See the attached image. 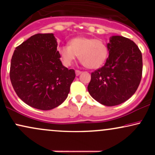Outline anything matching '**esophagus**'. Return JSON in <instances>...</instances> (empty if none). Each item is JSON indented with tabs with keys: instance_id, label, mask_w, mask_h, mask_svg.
<instances>
[{
	"instance_id": "esophagus-1",
	"label": "esophagus",
	"mask_w": 155,
	"mask_h": 155,
	"mask_svg": "<svg viewBox=\"0 0 155 155\" xmlns=\"http://www.w3.org/2000/svg\"><path fill=\"white\" fill-rule=\"evenodd\" d=\"M81 74V71H79V70H76V76H79Z\"/></svg>"
}]
</instances>
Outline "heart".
<instances>
[{"label":"heart","mask_w":155,"mask_h":155,"mask_svg":"<svg viewBox=\"0 0 155 155\" xmlns=\"http://www.w3.org/2000/svg\"><path fill=\"white\" fill-rule=\"evenodd\" d=\"M58 51L65 65H71L79 56L81 63L90 69L102 66L108 54L107 45L103 41L84 36L72 38L69 46L60 47Z\"/></svg>","instance_id":"1"}]
</instances>
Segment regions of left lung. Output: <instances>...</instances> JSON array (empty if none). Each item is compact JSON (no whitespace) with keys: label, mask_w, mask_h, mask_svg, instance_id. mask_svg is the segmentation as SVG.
Wrapping results in <instances>:
<instances>
[{"label":"left lung","mask_w":155,"mask_h":155,"mask_svg":"<svg viewBox=\"0 0 155 155\" xmlns=\"http://www.w3.org/2000/svg\"><path fill=\"white\" fill-rule=\"evenodd\" d=\"M105 65L91 74L90 95L107 106L121 104L136 92L143 70L141 51L133 41L120 35L110 38Z\"/></svg>","instance_id":"obj_1"}]
</instances>
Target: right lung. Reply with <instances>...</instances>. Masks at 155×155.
Masks as SVG:
<instances>
[{"label": "right lung", "instance_id": "add662e5", "mask_svg": "<svg viewBox=\"0 0 155 155\" xmlns=\"http://www.w3.org/2000/svg\"><path fill=\"white\" fill-rule=\"evenodd\" d=\"M53 33H38L16 47L10 80L19 98L31 107L51 110L63 104L76 76L60 61Z\"/></svg>", "mask_w": 155, "mask_h": 155}]
</instances>
